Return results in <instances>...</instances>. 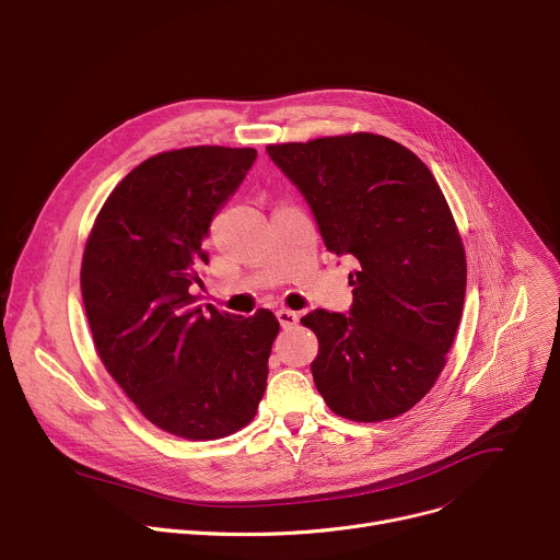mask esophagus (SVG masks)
<instances>
[{
	"label": "esophagus",
	"mask_w": 560,
	"mask_h": 560,
	"mask_svg": "<svg viewBox=\"0 0 560 560\" xmlns=\"http://www.w3.org/2000/svg\"><path fill=\"white\" fill-rule=\"evenodd\" d=\"M277 319H279L281 328H294V326L299 324V315L292 313V311H288V308L277 311Z\"/></svg>",
	"instance_id": "esophagus-1"
}]
</instances>
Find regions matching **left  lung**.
<instances>
[{
	"instance_id": "8db88e82",
	"label": "left lung",
	"mask_w": 560,
	"mask_h": 560,
	"mask_svg": "<svg viewBox=\"0 0 560 560\" xmlns=\"http://www.w3.org/2000/svg\"><path fill=\"white\" fill-rule=\"evenodd\" d=\"M308 200L328 252L350 254V315L301 317L328 409L354 422L406 413L433 388L463 317L467 259L431 170L377 133L268 144Z\"/></svg>"
}]
</instances>
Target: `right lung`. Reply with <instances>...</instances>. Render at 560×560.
<instances>
[{"label":"right lung","instance_id":"right-lung-1","mask_svg":"<svg viewBox=\"0 0 560 560\" xmlns=\"http://www.w3.org/2000/svg\"><path fill=\"white\" fill-rule=\"evenodd\" d=\"M257 149L185 147L131 170L86 238L80 285L95 350L138 411L185 440H219L257 416L279 332L194 306L210 223Z\"/></svg>","mask_w":560,"mask_h":560}]
</instances>
